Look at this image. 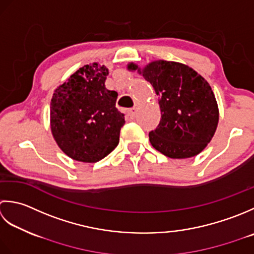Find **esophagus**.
<instances>
[{
	"label": "esophagus",
	"mask_w": 254,
	"mask_h": 254,
	"mask_svg": "<svg viewBox=\"0 0 254 254\" xmlns=\"http://www.w3.org/2000/svg\"><path fill=\"white\" fill-rule=\"evenodd\" d=\"M127 115L129 118H130V120H134V117L137 116V110L136 108H130V110L128 111Z\"/></svg>",
	"instance_id": "1"
}]
</instances>
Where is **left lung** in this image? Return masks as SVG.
<instances>
[{"label": "left lung", "instance_id": "1", "mask_svg": "<svg viewBox=\"0 0 254 254\" xmlns=\"http://www.w3.org/2000/svg\"><path fill=\"white\" fill-rule=\"evenodd\" d=\"M151 83L161 121L149 132L152 147L172 159L197 156L214 137L219 121L214 92L203 76L180 62L157 60L144 68L129 64Z\"/></svg>", "mask_w": 254, "mask_h": 254}]
</instances>
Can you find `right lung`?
<instances>
[{
    "label": "right lung",
    "mask_w": 254,
    "mask_h": 254,
    "mask_svg": "<svg viewBox=\"0 0 254 254\" xmlns=\"http://www.w3.org/2000/svg\"><path fill=\"white\" fill-rule=\"evenodd\" d=\"M107 74L105 65L86 64L51 98V132L62 151L76 161H100L120 142L125 117L116 108L117 92L105 87Z\"/></svg>",
    "instance_id": "1"
}]
</instances>
